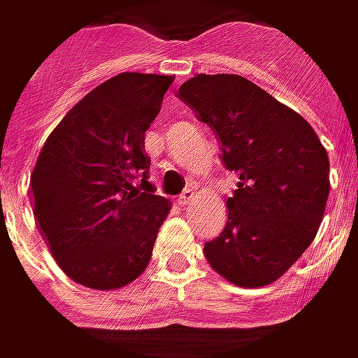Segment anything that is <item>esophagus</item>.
<instances>
[{
	"instance_id": "esophagus-1",
	"label": "esophagus",
	"mask_w": 358,
	"mask_h": 358,
	"mask_svg": "<svg viewBox=\"0 0 358 358\" xmlns=\"http://www.w3.org/2000/svg\"><path fill=\"white\" fill-rule=\"evenodd\" d=\"M193 199H195V191H193V189H185V191L181 193V197H179V203L183 207L191 206Z\"/></svg>"
}]
</instances>
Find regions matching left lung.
<instances>
[{"label": "left lung", "mask_w": 358, "mask_h": 358, "mask_svg": "<svg viewBox=\"0 0 358 358\" xmlns=\"http://www.w3.org/2000/svg\"><path fill=\"white\" fill-rule=\"evenodd\" d=\"M179 99L220 138L238 175L224 231L206 243L209 266L231 284L276 282L313 243L329 199V155L314 129L238 74H197Z\"/></svg>", "instance_id": "left-lung-1"}]
</instances>
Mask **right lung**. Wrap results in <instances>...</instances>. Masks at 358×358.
I'll return each instance as SVG.
<instances>
[{"label":"right lung","mask_w":358,"mask_h":358,"mask_svg":"<svg viewBox=\"0 0 358 358\" xmlns=\"http://www.w3.org/2000/svg\"><path fill=\"white\" fill-rule=\"evenodd\" d=\"M171 82L138 72L102 82L60 120L34 165L36 222L58 266L86 288H122L151 259L171 206L147 181L145 133Z\"/></svg>","instance_id":"add662e5"}]
</instances>
